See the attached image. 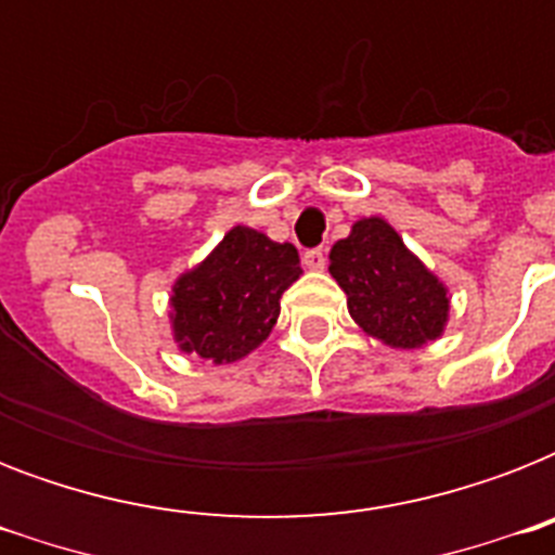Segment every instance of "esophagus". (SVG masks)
<instances>
[{"instance_id":"esophagus-1","label":"esophagus","mask_w":555,"mask_h":555,"mask_svg":"<svg viewBox=\"0 0 555 555\" xmlns=\"http://www.w3.org/2000/svg\"><path fill=\"white\" fill-rule=\"evenodd\" d=\"M302 261H305V268H311V270H322L325 268V250H322V247H313V250H305V256H302Z\"/></svg>"}]
</instances>
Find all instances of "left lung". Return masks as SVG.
Here are the masks:
<instances>
[{
	"instance_id": "8db88e82",
	"label": "left lung",
	"mask_w": 555,
	"mask_h": 555,
	"mask_svg": "<svg viewBox=\"0 0 555 555\" xmlns=\"http://www.w3.org/2000/svg\"><path fill=\"white\" fill-rule=\"evenodd\" d=\"M331 276L348 296V313L391 348H421L443 334L449 291L383 218H360L331 247Z\"/></svg>"
}]
</instances>
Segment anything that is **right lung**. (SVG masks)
I'll return each instance as SVG.
<instances>
[{
	"label": "right lung",
	"mask_w": 555,
	"mask_h": 555,
	"mask_svg": "<svg viewBox=\"0 0 555 555\" xmlns=\"http://www.w3.org/2000/svg\"><path fill=\"white\" fill-rule=\"evenodd\" d=\"M294 244L233 227L218 247L172 285V337L184 354L224 365L259 348L279 320V299L299 279Z\"/></svg>",
	"instance_id": "obj_1"
}]
</instances>
